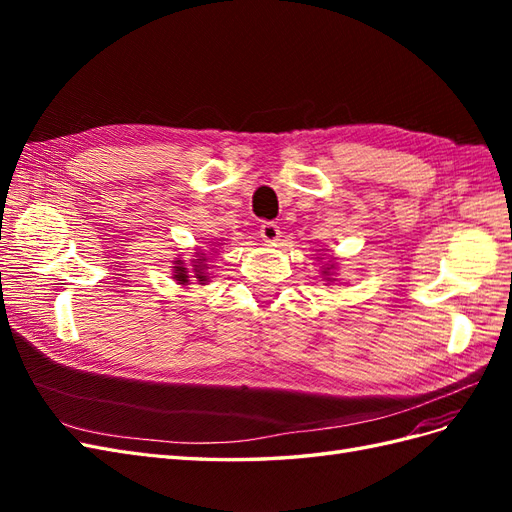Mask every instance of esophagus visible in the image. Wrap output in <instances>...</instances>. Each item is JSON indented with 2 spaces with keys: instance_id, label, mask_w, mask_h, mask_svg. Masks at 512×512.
<instances>
[{
  "instance_id": "esophagus-1",
  "label": "esophagus",
  "mask_w": 512,
  "mask_h": 512,
  "mask_svg": "<svg viewBox=\"0 0 512 512\" xmlns=\"http://www.w3.org/2000/svg\"><path fill=\"white\" fill-rule=\"evenodd\" d=\"M280 226H277L275 222H262V226H260V237L265 239L267 243H275L277 239H280Z\"/></svg>"
}]
</instances>
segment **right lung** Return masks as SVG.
<instances>
[{
    "label": "right lung",
    "instance_id": "add662e5",
    "mask_svg": "<svg viewBox=\"0 0 512 512\" xmlns=\"http://www.w3.org/2000/svg\"><path fill=\"white\" fill-rule=\"evenodd\" d=\"M194 262H198V265H194V277H196V280L198 282H207V275H205V262H207V258H203V256H200V258H196ZM177 265H181V260H177ZM190 271L188 269H185V267H175V277H177V282L179 284H188L190 282V277L192 275H188Z\"/></svg>",
    "mask_w": 512,
    "mask_h": 512
}]
</instances>
